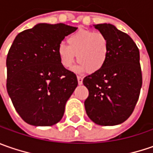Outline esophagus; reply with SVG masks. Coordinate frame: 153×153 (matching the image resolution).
Masks as SVG:
<instances>
[{"instance_id": "1", "label": "esophagus", "mask_w": 153, "mask_h": 153, "mask_svg": "<svg viewBox=\"0 0 153 153\" xmlns=\"http://www.w3.org/2000/svg\"><path fill=\"white\" fill-rule=\"evenodd\" d=\"M82 80H83V78H82V76H77V81H78V84H79V85L82 84Z\"/></svg>"}]
</instances>
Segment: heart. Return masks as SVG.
<instances>
[{"label":"heart","instance_id":"1","mask_svg":"<svg viewBox=\"0 0 153 153\" xmlns=\"http://www.w3.org/2000/svg\"><path fill=\"white\" fill-rule=\"evenodd\" d=\"M67 46L59 45L57 54L59 63L65 69L72 67L76 55L79 63L76 71L95 73L100 71L108 59L110 43L107 36L102 32L80 30L67 38Z\"/></svg>","mask_w":153,"mask_h":153}]
</instances>
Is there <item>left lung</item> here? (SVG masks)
Segmentation results:
<instances>
[{"label": "left lung", "mask_w": 153, "mask_h": 153, "mask_svg": "<svg viewBox=\"0 0 153 153\" xmlns=\"http://www.w3.org/2000/svg\"><path fill=\"white\" fill-rule=\"evenodd\" d=\"M94 26L107 36L110 52L105 66L83 79L88 89L84 105L94 123L114 126L130 117L138 101L142 86L140 52L132 38L114 25Z\"/></svg>", "instance_id": "obj_1"}]
</instances>
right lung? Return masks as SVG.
Instances as JSON below:
<instances>
[{
	"label": "right lung",
	"mask_w": 153,
	"mask_h": 153,
	"mask_svg": "<svg viewBox=\"0 0 153 153\" xmlns=\"http://www.w3.org/2000/svg\"><path fill=\"white\" fill-rule=\"evenodd\" d=\"M76 29L42 23L15 37L7 57V89L27 123L52 126L63 117L78 82L76 74L60 65L57 48Z\"/></svg>",
	"instance_id": "1"
}]
</instances>
